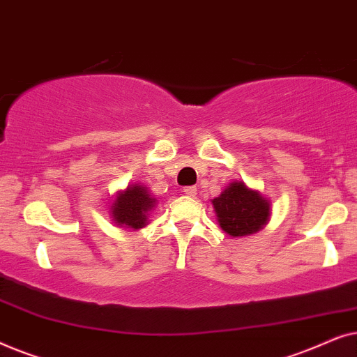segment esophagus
I'll return each instance as SVG.
<instances>
[{"mask_svg":"<svg viewBox=\"0 0 357 357\" xmlns=\"http://www.w3.org/2000/svg\"><path fill=\"white\" fill-rule=\"evenodd\" d=\"M183 192H185V195H188V197H195L198 190H197V187H185Z\"/></svg>","mask_w":357,"mask_h":357,"instance_id":"obj_1","label":"esophagus"}]
</instances>
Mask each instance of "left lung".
<instances>
[{"mask_svg":"<svg viewBox=\"0 0 357 357\" xmlns=\"http://www.w3.org/2000/svg\"><path fill=\"white\" fill-rule=\"evenodd\" d=\"M218 222L232 237L255 234L270 221L271 204L260 192L248 188L243 182H232L213 199Z\"/></svg>","mask_w":357,"mask_h":357,"instance_id":"1","label":"left lung"}]
</instances>
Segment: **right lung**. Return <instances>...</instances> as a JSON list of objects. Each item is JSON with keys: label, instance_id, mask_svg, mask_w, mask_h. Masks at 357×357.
Instances as JSON below:
<instances>
[{"label": "right lung", "instance_id": "right-lung-1", "mask_svg": "<svg viewBox=\"0 0 357 357\" xmlns=\"http://www.w3.org/2000/svg\"><path fill=\"white\" fill-rule=\"evenodd\" d=\"M154 206L155 198L149 190L139 183H133L116 195L110 206V214L116 226L138 231L148 224V216Z\"/></svg>", "mask_w": 357, "mask_h": 357}]
</instances>
